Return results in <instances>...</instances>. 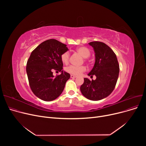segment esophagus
<instances>
[{
    "label": "esophagus",
    "instance_id": "obj_1",
    "mask_svg": "<svg viewBox=\"0 0 146 146\" xmlns=\"http://www.w3.org/2000/svg\"><path fill=\"white\" fill-rule=\"evenodd\" d=\"M70 78H76V76L73 75V74H71V75H70Z\"/></svg>",
    "mask_w": 146,
    "mask_h": 146
}]
</instances>
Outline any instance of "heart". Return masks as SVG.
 I'll list each match as a JSON object with an SVG mask.
<instances>
[{
    "label": "heart",
    "mask_w": 146,
    "mask_h": 146,
    "mask_svg": "<svg viewBox=\"0 0 146 146\" xmlns=\"http://www.w3.org/2000/svg\"><path fill=\"white\" fill-rule=\"evenodd\" d=\"M76 51L78 53L84 58H88L89 57L90 54V52L89 50L86 47H79L77 48ZM69 57H70V54L68 51L64 52L61 56V60L63 61V63L67 64L68 62ZM86 70V67L85 66H70L66 68V71L71 74L74 75H80L83 72Z\"/></svg>",
    "instance_id": "heart-1"
}]
</instances>
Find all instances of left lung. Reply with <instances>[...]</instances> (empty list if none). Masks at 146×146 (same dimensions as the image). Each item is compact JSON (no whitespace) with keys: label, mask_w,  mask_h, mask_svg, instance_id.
<instances>
[{"label":"left lung","mask_w":146,"mask_h":146,"mask_svg":"<svg viewBox=\"0 0 146 146\" xmlns=\"http://www.w3.org/2000/svg\"><path fill=\"white\" fill-rule=\"evenodd\" d=\"M89 44L94 48L95 62L88 75L90 78L95 75L96 78L92 80L84 78L80 89L82 95L89 100L99 101L112 92L118 78L119 66L115 54L109 46L99 41Z\"/></svg>","instance_id":"1"}]
</instances>
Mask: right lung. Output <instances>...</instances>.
<instances>
[{
	"label": "right lung",
	"instance_id": "right-lung-1",
	"mask_svg": "<svg viewBox=\"0 0 146 146\" xmlns=\"http://www.w3.org/2000/svg\"><path fill=\"white\" fill-rule=\"evenodd\" d=\"M68 50L66 45L54 40H46L31 52L27 64V73L33 92L44 101H51L63 92L69 73L63 70L61 56ZM53 70L61 72L54 77Z\"/></svg>",
	"mask_w": 146,
	"mask_h": 146
}]
</instances>
